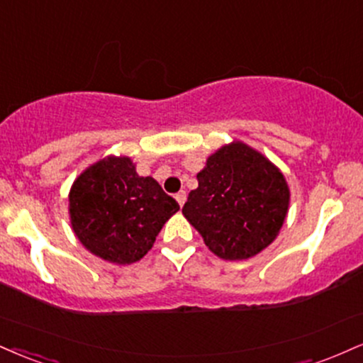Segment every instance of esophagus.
Listing matches in <instances>:
<instances>
[{
	"label": "esophagus",
	"instance_id": "34e87169",
	"mask_svg": "<svg viewBox=\"0 0 363 363\" xmlns=\"http://www.w3.org/2000/svg\"><path fill=\"white\" fill-rule=\"evenodd\" d=\"M176 201L179 203V206H184L186 203V191H179V193L176 194Z\"/></svg>",
	"mask_w": 363,
	"mask_h": 363
}]
</instances>
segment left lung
I'll return each mask as SVG.
<instances>
[{"label":"left lung","mask_w":363,"mask_h":363,"mask_svg":"<svg viewBox=\"0 0 363 363\" xmlns=\"http://www.w3.org/2000/svg\"><path fill=\"white\" fill-rule=\"evenodd\" d=\"M198 182L182 213L213 253L243 260L274 242L289 208V187L264 155L233 142L209 157Z\"/></svg>","instance_id":"1"}]
</instances>
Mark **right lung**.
Returning a JSON list of instances; mask_svg holds the SVG:
<instances>
[{
	"label": "right lung",
	"instance_id": "right-lung-1",
	"mask_svg": "<svg viewBox=\"0 0 363 363\" xmlns=\"http://www.w3.org/2000/svg\"><path fill=\"white\" fill-rule=\"evenodd\" d=\"M179 211L152 177H140L128 157H106L86 169L69 194L76 237L113 264H133L154 245L165 221Z\"/></svg>",
	"mask_w": 363,
	"mask_h": 363
}]
</instances>
